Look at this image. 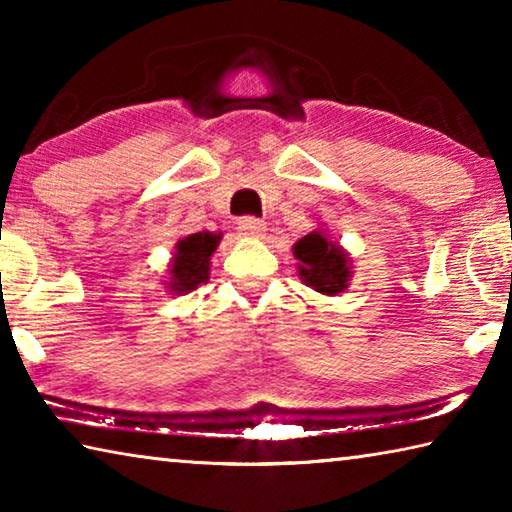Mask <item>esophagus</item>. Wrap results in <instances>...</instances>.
<instances>
[{"label": "esophagus", "instance_id": "obj_1", "mask_svg": "<svg viewBox=\"0 0 512 512\" xmlns=\"http://www.w3.org/2000/svg\"><path fill=\"white\" fill-rule=\"evenodd\" d=\"M237 228L241 235H246V237H262L266 232V223L255 219V216H241V219L237 221Z\"/></svg>", "mask_w": 512, "mask_h": 512}]
</instances>
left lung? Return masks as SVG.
Instances as JSON below:
<instances>
[{
  "label": "left lung",
  "mask_w": 512,
  "mask_h": 512,
  "mask_svg": "<svg viewBox=\"0 0 512 512\" xmlns=\"http://www.w3.org/2000/svg\"><path fill=\"white\" fill-rule=\"evenodd\" d=\"M298 259L300 280L323 296H336L348 289L352 277V259L329 239L323 230H314L293 244Z\"/></svg>",
  "instance_id": "1"
}]
</instances>
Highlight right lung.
I'll return each mask as SVG.
<instances>
[{"mask_svg": "<svg viewBox=\"0 0 512 512\" xmlns=\"http://www.w3.org/2000/svg\"><path fill=\"white\" fill-rule=\"evenodd\" d=\"M221 241V232H196L176 244L169 266L167 289L173 293H189L210 280V259Z\"/></svg>", "mask_w": 512, "mask_h": 512, "instance_id": "right-lung-1", "label": "right lung"}]
</instances>
